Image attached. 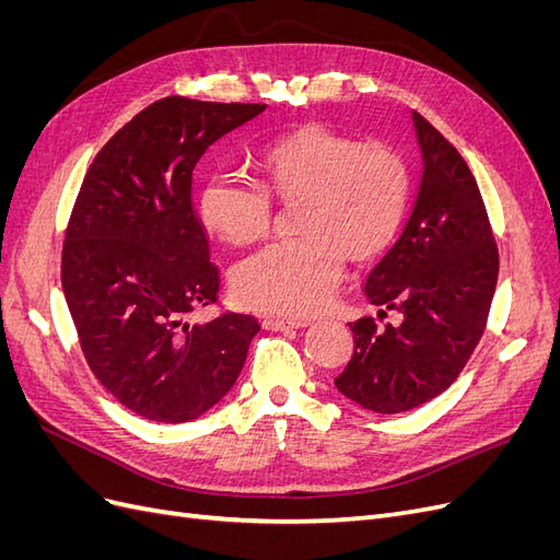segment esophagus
<instances>
[{"label":"esophagus","instance_id":"34e87169","mask_svg":"<svg viewBox=\"0 0 560 560\" xmlns=\"http://www.w3.org/2000/svg\"><path fill=\"white\" fill-rule=\"evenodd\" d=\"M264 329H270V331H284V329H301V327H308L306 319H284V317H273L268 315L264 317Z\"/></svg>","mask_w":560,"mask_h":560}]
</instances>
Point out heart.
I'll use <instances>...</instances> for the list:
<instances>
[{
  "label": "heart",
  "mask_w": 560,
  "mask_h": 560,
  "mask_svg": "<svg viewBox=\"0 0 560 560\" xmlns=\"http://www.w3.org/2000/svg\"><path fill=\"white\" fill-rule=\"evenodd\" d=\"M257 184L217 175L200 189V222L231 247L259 243L270 224L268 198L294 202L296 235L241 264L233 294L252 308L306 317L325 306L343 257L364 264L401 224L409 175L385 144H360L327 124L306 121L266 140L252 154Z\"/></svg>",
  "instance_id": "obj_1"
}]
</instances>
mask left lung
I'll use <instances>...</instances> for the list:
<instances>
[{
    "instance_id": "obj_1",
    "label": "left lung",
    "mask_w": 560,
    "mask_h": 560,
    "mask_svg": "<svg viewBox=\"0 0 560 560\" xmlns=\"http://www.w3.org/2000/svg\"><path fill=\"white\" fill-rule=\"evenodd\" d=\"M422 173L397 243L364 292L378 317L350 322L354 352L334 385L376 413H401L442 395L460 376L486 329L498 284V247L479 186L457 149L411 114Z\"/></svg>"
}]
</instances>
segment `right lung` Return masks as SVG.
<instances>
[{
    "mask_svg": "<svg viewBox=\"0 0 560 560\" xmlns=\"http://www.w3.org/2000/svg\"><path fill=\"white\" fill-rule=\"evenodd\" d=\"M264 109L163 97L130 118L83 177L65 233L62 292L95 378L142 418L186 422L210 411L259 331L249 315H186L219 290L191 208L194 167Z\"/></svg>",
    "mask_w": 560,
    "mask_h": 560,
    "instance_id": "1",
    "label": "right lung"
}]
</instances>
